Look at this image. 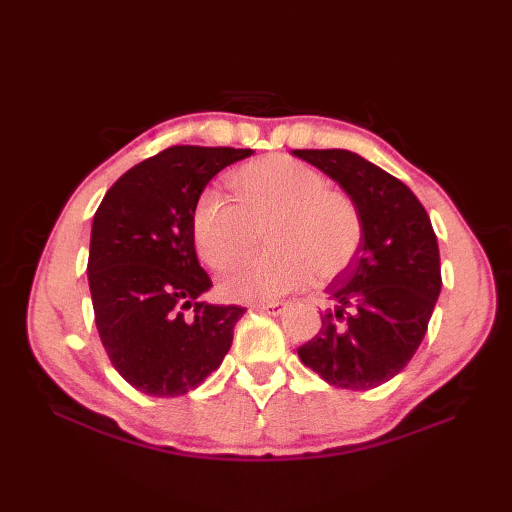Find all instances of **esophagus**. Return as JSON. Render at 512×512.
<instances>
[{"label": "esophagus", "instance_id": "34e87169", "mask_svg": "<svg viewBox=\"0 0 512 512\" xmlns=\"http://www.w3.org/2000/svg\"><path fill=\"white\" fill-rule=\"evenodd\" d=\"M284 306H286V303H281V301H270V303H257V306H253V308L264 310L268 314H281V312H284Z\"/></svg>", "mask_w": 512, "mask_h": 512}]
</instances>
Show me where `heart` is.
Returning <instances> with one entry per match:
<instances>
[{
    "instance_id": "obj_1",
    "label": "heart",
    "mask_w": 512,
    "mask_h": 512,
    "mask_svg": "<svg viewBox=\"0 0 512 512\" xmlns=\"http://www.w3.org/2000/svg\"><path fill=\"white\" fill-rule=\"evenodd\" d=\"M237 200L206 189L193 209V239L215 270L233 266L257 242V228L273 224L275 253L246 259L222 279L231 301H270L308 286L314 270L330 279L354 262L363 242L358 209L328 189L317 169L290 156H264L235 171Z\"/></svg>"
}]
</instances>
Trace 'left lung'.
Wrapping results in <instances>:
<instances>
[{
  "label": "left lung",
  "mask_w": 512,
  "mask_h": 512,
  "mask_svg": "<svg viewBox=\"0 0 512 512\" xmlns=\"http://www.w3.org/2000/svg\"><path fill=\"white\" fill-rule=\"evenodd\" d=\"M347 193L363 222L354 262L325 288L330 306L299 358L325 383L374 389L402 372L440 297V250L407 184L347 149H295Z\"/></svg>",
  "instance_id": "obj_1"
}]
</instances>
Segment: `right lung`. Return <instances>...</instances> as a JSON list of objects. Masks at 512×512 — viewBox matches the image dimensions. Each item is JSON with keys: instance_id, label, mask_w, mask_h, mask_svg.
I'll return each mask as SVG.
<instances>
[{"instance_id": "add662e5", "label": "right lung", "mask_w": 512, "mask_h": 512, "mask_svg": "<svg viewBox=\"0 0 512 512\" xmlns=\"http://www.w3.org/2000/svg\"><path fill=\"white\" fill-rule=\"evenodd\" d=\"M250 154L169 147L123 173L94 213L88 281L96 328L116 372L147 396L187 394L231 350L246 308L198 301L211 279L195 255L193 209L217 173Z\"/></svg>"}]
</instances>
